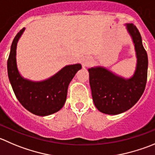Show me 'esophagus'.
I'll list each match as a JSON object with an SVG mask.
<instances>
[{"mask_svg":"<svg viewBox=\"0 0 155 155\" xmlns=\"http://www.w3.org/2000/svg\"><path fill=\"white\" fill-rule=\"evenodd\" d=\"M89 63H90L89 60L84 59L83 61H82V66H83V67H87V66H88V64H89Z\"/></svg>","mask_w":155,"mask_h":155,"instance_id":"obj_1","label":"esophagus"}]
</instances>
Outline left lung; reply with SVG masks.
<instances>
[{
  "label": "left lung",
  "instance_id": "left-lung-1",
  "mask_svg": "<svg viewBox=\"0 0 155 155\" xmlns=\"http://www.w3.org/2000/svg\"><path fill=\"white\" fill-rule=\"evenodd\" d=\"M136 51L137 64L134 74L126 79L104 67L88 69L89 83L94 105L101 113L110 115L121 114L134 106L143 94L148 75V55L142 36L136 25L126 24Z\"/></svg>",
  "mask_w": 155,
  "mask_h": 155
}]
</instances>
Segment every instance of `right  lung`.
Instances as JSON below:
<instances>
[{
  "mask_svg": "<svg viewBox=\"0 0 155 155\" xmlns=\"http://www.w3.org/2000/svg\"><path fill=\"white\" fill-rule=\"evenodd\" d=\"M24 31L25 28L21 29L12 42L7 61L9 80L16 98L27 110L41 117L51 115L64 105L70 82L82 65L65 66L56 74L42 81L35 82L22 77L16 64V47Z\"/></svg>",
  "mask_w": 155,
  "mask_h": 155,
  "instance_id": "1",
  "label": "right lung"
}]
</instances>
